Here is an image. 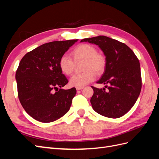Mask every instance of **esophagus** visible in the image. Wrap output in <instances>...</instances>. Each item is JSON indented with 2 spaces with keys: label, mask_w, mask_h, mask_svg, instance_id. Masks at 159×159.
<instances>
[{
  "label": "esophagus",
  "mask_w": 159,
  "mask_h": 159,
  "mask_svg": "<svg viewBox=\"0 0 159 159\" xmlns=\"http://www.w3.org/2000/svg\"><path fill=\"white\" fill-rule=\"evenodd\" d=\"M83 88H84V87H76V89H77V91L80 90V89H82Z\"/></svg>",
  "instance_id": "esophagus-1"
}]
</instances>
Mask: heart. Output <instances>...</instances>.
Segmentation results:
<instances>
[{
  "mask_svg": "<svg viewBox=\"0 0 159 159\" xmlns=\"http://www.w3.org/2000/svg\"><path fill=\"white\" fill-rule=\"evenodd\" d=\"M73 59L68 55L62 56L58 62L61 71L66 75L73 74L75 62L84 61V73L75 74L70 79V84L71 86L83 87L93 81L96 74H102L105 68L106 60L105 57L98 54L96 48L88 44H81L76 46L71 52Z\"/></svg>",
  "mask_w": 159,
  "mask_h": 159,
  "instance_id": "b5f03b06",
  "label": "heart"
}]
</instances>
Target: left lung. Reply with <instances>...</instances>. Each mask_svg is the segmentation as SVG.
<instances>
[{
  "label": "left lung",
  "instance_id": "obj_1",
  "mask_svg": "<svg viewBox=\"0 0 159 159\" xmlns=\"http://www.w3.org/2000/svg\"><path fill=\"white\" fill-rule=\"evenodd\" d=\"M98 45L105 56V70L98 84L105 89L92 87L90 102L95 111L109 118L122 117L131 109L140 94L142 80L140 63L136 55L124 43L105 36L85 38Z\"/></svg>",
  "mask_w": 159,
  "mask_h": 159
}]
</instances>
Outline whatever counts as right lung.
I'll return each instance as SVG.
<instances>
[{"mask_svg":"<svg viewBox=\"0 0 159 159\" xmlns=\"http://www.w3.org/2000/svg\"><path fill=\"white\" fill-rule=\"evenodd\" d=\"M78 40L46 43L28 52L20 61L16 72L18 99L26 112L38 121H54L70 108L76 89H61L68 80L58 62Z\"/></svg>","mask_w":159,"mask_h":159,"instance_id":"right-lung-1","label":"right lung"}]
</instances>
